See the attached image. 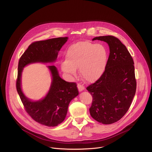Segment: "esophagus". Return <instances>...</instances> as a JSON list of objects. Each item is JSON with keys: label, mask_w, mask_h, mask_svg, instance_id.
<instances>
[{"label": "esophagus", "mask_w": 152, "mask_h": 152, "mask_svg": "<svg viewBox=\"0 0 152 152\" xmlns=\"http://www.w3.org/2000/svg\"><path fill=\"white\" fill-rule=\"evenodd\" d=\"M77 88L79 92H82L83 90H84L85 89L84 86L83 84H77Z\"/></svg>", "instance_id": "1"}]
</instances>
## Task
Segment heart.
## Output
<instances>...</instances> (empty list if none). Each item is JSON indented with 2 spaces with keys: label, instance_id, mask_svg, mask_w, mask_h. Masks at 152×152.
Instances as JSON below:
<instances>
[{
  "label": "heart",
  "instance_id": "obj_1",
  "mask_svg": "<svg viewBox=\"0 0 152 152\" xmlns=\"http://www.w3.org/2000/svg\"><path fill=\"white\" fill-rule=\"evenodd\" d=\"M107 60L106 48L100 44L79 42L67 50L66 59L61 63V69L69 76L76 75L79 68L81 77L87 82H94L103 74Z\"/></svg>",
  "mask_w": 152,
  "mask_h": 152
}]
</instances>
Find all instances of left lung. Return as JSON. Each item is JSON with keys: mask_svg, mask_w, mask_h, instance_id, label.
Instances as JSON below:
<instances>
[{"mask_svg": "<svg viewBox=\"0 0 152 152\" xmlns=\"http://www.w3.org/2000/svg\"><path fill=\"white\" fill-rule=\"evenodd\" d=\"M96 39L106 42L110 53L103 74L87 87L93 98L90 114L99 123L112 124L124 116L135 95L134 62L126 46L117 38L101 36L92 40Z\"/></svg>", "mask_w": 152, "mask_h": 152, "instance_id": "1", "label": "left lung"}]
</instances>
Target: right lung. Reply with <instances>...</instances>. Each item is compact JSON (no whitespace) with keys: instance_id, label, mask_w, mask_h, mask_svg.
<instances>
[{"instance_id":"add662e5","label":"right lung","mask_w":152,"mask_h":152,"mask_svg":"<svg viewBox=\"0 0 152 152\" xmlns=\"http://www.w3.org/2000/svg\"><path fill=\"white\" fill-rule=\"evenodd\" d=\"M68 38L58 37L34 42L29 45L19 60L17 92L27 114L37 122L47 126H56L65 120L70 102L79 94L77 85L60 77L55 66H48L53 78L50 89L43 99L33 102L23 92L21 74L23 68L28 64L55 62L58 51Z\"/></svg>"}]
</instances>
